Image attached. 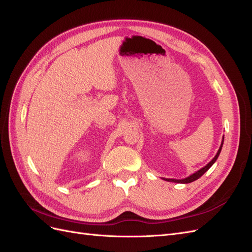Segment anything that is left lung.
<instances>
[{"mask_svg": "<svg viewBox=\"0 0 252 252\" xmlns=\"http://www.w3.org/2000/svg\"><path fill=\"white\" fill-rule=\"evenodd\" d=\"M222 144H223V140H222L221 145H220V147H219V150H218V152H217L216 156H215V157L213 158V160H212L210 163H207L204 168H202L201 170L197 171V172L193 173L192 175H190V176L186 177V179H184V180H167V179H164V180H165V181H169V182H174V183H182V184H188V183H191V182H193V181H195V180H198L199 177H201L202 175H203V174L206 172V171L212 167V165L214 164V162L217 160V158H218V156H219V154H220V152H221Z\"/></svg>", "mask_w": 252, "mask_h": 252, "instance_id": "left-lung-1", "label": "left lung"}]
</instances>
